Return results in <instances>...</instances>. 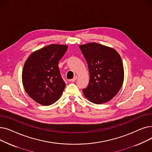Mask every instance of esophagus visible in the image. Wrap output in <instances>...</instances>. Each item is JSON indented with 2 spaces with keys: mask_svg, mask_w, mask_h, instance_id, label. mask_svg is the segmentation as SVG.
I'll list each match as a JSON object with an SVG mask.
<instances>
[{
  "mask_svg": "<svg viewBox=\"0 0 152 152\" xmlns=\"http://www.w3.org/2000/svg\"><path fill=\"white\" fill-rule=\"evenodd\" d=\"M76 79H77V76H75L73 79H71V80H69V81H70V82H75V81L76 80Z\"/></svg>",
  "mask_w": 152,
  "mask_h": 152,
  "instance_id": "34e87169",
  "label": "esophagus"
}]
</instances>
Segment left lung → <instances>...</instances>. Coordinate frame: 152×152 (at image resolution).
Returning <instances> with one entry per match:
<instances>
[{"instance_id":"8db88e82","label":"left lung","mask_w":152,"mask_h":152,"mask_svg":"<svg viewBox=\"0 0 152 152\" xmlns=\"http://www.w3.org/2000/svg\"><path fill=\"white\" fill-rule=\"evenodd\" d=\"M79 48L88 65L90 80L83 91L85 97L95 104L112 99L123 83L124 68L121 58L112 48L95 42Z\"/></svg>"}]
</instances>
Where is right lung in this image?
Here are the masks:
<instances>
[{"label": "right lung", "instance_id": "right-lung-1", "mask_svg": "<svg viewBox=\"0 0 152 152\" xmlns=\"http://www.w3.org/2000/svg\"><path fill=\"white\" fill-rule=\"evenodd\" d=\"M67 49L65 45H47L33 52L25 63L22 72L24 88L39 104L52 105L61 95L65 83L58 65Z\"/></svg>", "mask_w": 152, "mask_h": 152}]
</instances>
